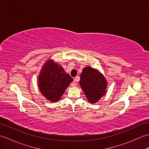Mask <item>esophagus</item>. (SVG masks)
Instances as JSON below:
<instances>
[{
	"label": "esophagus",
	"instance_id": "esophagus-1",
	"mask_svg": "<svg viewBox=\"0 0 149 149\" xmlns=\"http://www.w3.org/2000/svg\"><path fill=\"white\" fill-rule=\"evenodd\" d=\"M76 79H77L76 78L74 79V80L73 81V82L71 83V85H72V86H75L77 85V81H76Z\"/></svg>",
	"mask_w": 149,
	"mask_h": 149
}]
</instances>
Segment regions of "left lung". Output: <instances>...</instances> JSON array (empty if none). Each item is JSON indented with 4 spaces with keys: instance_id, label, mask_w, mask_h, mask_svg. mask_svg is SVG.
Returning <instances> with one entry per match:
<instances>
[{
    "instance_id": "1",
    "label": "left lung",
    "mask_w": 149,
    "mask_h": 149,
    "mask_svg": "<svg viewBox=\"0 0 149 149\" xmlns=\"http://www.w3.org/2000/svg\"><path fill=\"white\" fill-rule=\"evenodd\" d=\"M79 84L91 103L97 102L106 93L107 83L105 78L93 68H84L81 75Z\"/></svg>"
}]
</instances>
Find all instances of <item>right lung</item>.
<instances>
[{"label": "right lung", "mask_w": 149, "mask_h": 149, "mask_svg": "<svg viewBox=\"0 0 149 149\" xmlns=\"http://www.w3.org/2000/svg\"><path fill=\"white\" fill-rule=\"evenodd\" d=\"M73 81L62 66L49 60L43 65L38 78L39 89L51 102H56Z\"/></svg>", "instance_id": "1"}]
</instances>
